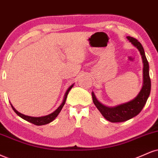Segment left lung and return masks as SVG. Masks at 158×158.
Masks as SVG:
<instances>
[{"instance_id": "obj_1", "label": "left lung", "mask_w": 158, "mask_h": 158, "mask_svg": "<svg viewBox=\"0 0 158 158\" xmlns=\"http://www.w3.org/2000/svg\"><path fill=\"white\" fill-rule=\"evenodd\" d=\"M127 39L133 44L140 51L143 62V85L138 96L133 100L127 103L121 104L115 107H108L103 105L96 99L94 93L92 97L94 103L102 115L110 122H123L132 118L136 116L140 113L146 104L151 90V80L149 77V62L146 57L145 52L142 45L135 38L128 36Z\"/></svg>"}]
</instances>
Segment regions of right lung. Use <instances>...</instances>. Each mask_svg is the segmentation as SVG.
<instances>
[{
  "instance_id": "add662e5",
  "label": "right lung",
  "mask_w": 158,
  "mask_h": 158,
  "mask_svg": "<svg viewBox=\"0 0 158 158\" xmlns=\"http://www.w3.org/2000/svg\"><path fill=\"white\" fill-rule=\"evenodd\" d=\"M73 85H72L71 87H69V88L68 89L67 92L65 93V95H64V100L63 102H62V103L61 104V105L57 109H56L54 113L49 114L48 115H45V116H43V117H31V116H28V115H25L23 114L19 113V112L17 111L15 109L14 107H13V106L11 104V106H12V109L14 111L18 114V115H19L20 117H21L22 118H23L24 120L28 121V122L30 123H34L35 125H37V126H40V125H45V124H47V123H49L50 122H51L52 121H54L55 118H56V116L59 115V113H60L61 110H62V108L63 107V106L64 105V104H65V101H66V98H67V96H68V93H69V91L73 87Z\"/></svg>"
}]
</instances>
